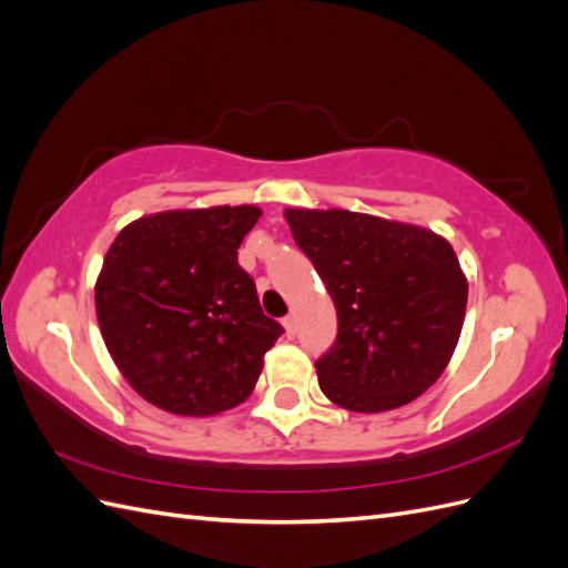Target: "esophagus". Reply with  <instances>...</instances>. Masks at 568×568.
<instances>
[{
  "instance_id": "34e87169",
  "label": "esophagus",
  "mask_w": 568,
  "mask_h": 568,
  "mask_svg": "<svg viewBox=\"0 0 568 568\" xmlns=\"http://www.w3.org/2000/svg\"><path fill=\"white\" fill-rule=\"evenodd\" d=\"M284 329H286V336L294 338L296 336V320L294 317H284Z\"/></svg>"
}]
</instances>
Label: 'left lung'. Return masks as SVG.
<instances>
[{
    "mask_svg": "<svg viewBox=\"0 0 568 568\" xmlns=\"http://www.w3.org/2000/svg\"><path fill=\"white\" fill-rule=\"evenodd\" d=\"M284 217L336 305V341L315 363L322 393L367 415L419 398L448 367L467 311L453 246L432 230L341 209Z\"/></svg>",
    "mask_w": 568,
    "mask_h": 568,
    "instance_id": "left-lung-1",
    "label": "left lung"
}]
</instances>
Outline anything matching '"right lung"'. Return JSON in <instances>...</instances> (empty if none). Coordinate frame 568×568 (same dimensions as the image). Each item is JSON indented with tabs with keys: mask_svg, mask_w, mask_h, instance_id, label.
<instances>
[{
	"mask_svg": "<svg viewBox=\"0 0 568 568\" xmlns=\"http://www.w3.org/2000/svg\"><path fill=\"white\" fill-rule=\"evenodd\" d=\"M257 217L255 205L153 213L111 244L94 286L101 336L151 405L211 417L255 388L284 332L236 257Z\"/></svg>",
	"mask_w": 568,
	"mask_h": 568,
	"instance_id": "add662e5",
	"label": "right lung"
}]
</instances>
